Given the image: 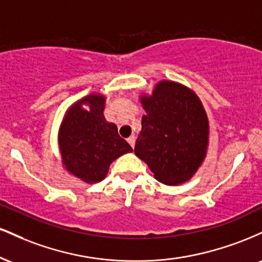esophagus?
I'll use <instances>...</instances> for the list:
<instances>
[{
  "label": "esophagus",
  "instance_id": "esophagus-1",
  "mask_svg": "<svg viewBox=\"0 0 262 262\" xmlns=\"http://www.w3.org/2000/svg\"><path fill=\"white\" fill-rule=\"evenodd\" d=\"M127 140H128L129 145H130L132 148H134V144H135V137H134V135H130V137H129Z\"/></svg>",
  "mask_w": 262,
  "mask_h": 262
}]
</instances>
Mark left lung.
Wrapping results in <instances>:
<instances>
[{
	"label": "left lung",
	"mask_w": 262,
	"mask_h": 262,
	"mask_svg": "<svg viewBox=\"0 0 262 262\" xmlns=\"http://www.w3.org/2000/svg\"><path fill=\"white\" fill-rule=\"evenodd\" d=\"M146 114L134 152L159 182L181 185L192 179L207 155L209 123L200 97L182 83L162 80L141 95Z\"/></svg>",
	"instance_id": "8db88e82"
}]
</instances>
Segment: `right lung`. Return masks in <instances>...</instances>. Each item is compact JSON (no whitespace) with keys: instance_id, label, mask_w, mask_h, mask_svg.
Listing matches in <instances>:
<instances>
[{"instance_id":"add662e5","label":"right lung","mask_w":262,"mask_h":262,"mask_svg":"<svg viewBox=\"0 0 262 262\" xmlns=\"http://www.w3.org/2000/svg\"><path fill=\"white\" fill-rule=\"evenodd\" d=\"M104 106L103 95L90 93L71 104L59 128L62 166L86 183L102 181L116 159L133 151L117 125L106 121Z\"/></svg>"}]
</instances>
